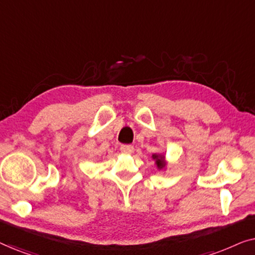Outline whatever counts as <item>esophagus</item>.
<instances>
[{
    "label": "esophagus",
    "mask_w": 255,
    "mask_h": 255,
    "mask_svg": "<svg viewBox=\"0 0 255 255\" xmlns=\"http://www.w3.org/2000/svg\"><path fill=\"white\" fill-rule=\"evenodd\" d=\"M121 152L125 153V154H130L133 152V146L132 145H122L121 146Z\"/></svg>",
    "instance_id": "esophagus-1"
}]
</instances>
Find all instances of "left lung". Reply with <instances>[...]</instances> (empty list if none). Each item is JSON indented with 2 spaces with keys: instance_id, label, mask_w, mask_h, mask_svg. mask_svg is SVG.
I'll use <instances>...</instances> for the list:
<instances>
[{
  "instance_id": "left-lung-1",
  "label": "left lung",
  "mask_w": 255,
  "mask_h": 255,
  "mask_svg": "<svg viewBox=\"0 0 255 255\" xmlns=\"http://www.w3.org/2000/svg\"><path fill=\"white\" fill-rule=\"evenodd\" d=\"M153 159H155V163L158 166V168H162L165 166V160H163L162 155H158V154H153Z\"/></svg>"
}]
</instances>
